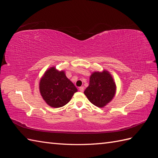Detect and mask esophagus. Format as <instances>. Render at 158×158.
<instances>
[{"instance_id":"34e87169","label":"esophagus","mask_w":158,"mask_h":158,"mask_svg":"<svg viewBox=\"0 0 158 158\" xmlns=\"http://www.w3.org/2000/svg\"><path fill=\"white\" fill-rule=\"evenodd\" d=\"M79 90L80 91V92H84V87H80L79 88Z\"/></svg>"}]
</instances>
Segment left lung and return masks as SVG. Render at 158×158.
<instances>
[{
  "label": "left lung",
  "instance_id": "8db88e82",
  "mask_svg": "<svg viewBox=\"0 0 158 158\" xmlns=\"http://www.w3.org/2000/svg\"><path fill=\"white\" fill-rule=\"evenodd\" d=\"M116 91L115 83L107 71L95 72L90 76L89 86L84 94L89 101L98 107H103L114 97Z\"/></svg>",
  "mask_w": 158,
  "mask_h": 158
}]
</instances>
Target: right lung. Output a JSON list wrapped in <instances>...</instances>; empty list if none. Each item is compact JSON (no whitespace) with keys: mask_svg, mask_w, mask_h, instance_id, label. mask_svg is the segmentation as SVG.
<instances>
[{"mask_svg":"<svg viewBox=\"0 0 158 158\" xmlns=\"http://www.w3.org/2000/svg\"><path fill=\"white\" fill-rule=\"evenodd\" d=\"M40 90L45 102L52 107H60L68 103L78 91L64 71H58L54 67L45 72L41 79Z\"/></svg>","mask_w":158,"mask_h":158,"instance_id":"1","label":"right lung"}]
</instances>
